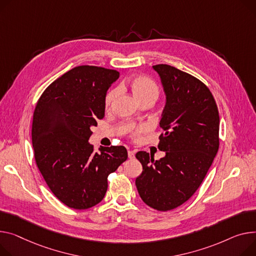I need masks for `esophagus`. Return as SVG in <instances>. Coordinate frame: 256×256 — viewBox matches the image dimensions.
<instances>
[{
  "label": "esophagus",
  "instance_id": "obj_1",
  "mask_svg": "<svg viewBox=\"0 0 256 256\" xmlns=\"http://www.w3.org/2000/svg\"><path fill=\"white\" fill-rule=\"evenodd\" d=\"M128 158L132 160L134 158V151H132V150H128Z\"/></svg>",
  "mask_w": 256,
  "mask_h": 256
}]
</instances>
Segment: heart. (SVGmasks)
<instances>
[{"instance_id":"heart-1","label":"heart","mask_w":256,"mask_h":256,"mask_svg":"<svg viewBox=\"0 0 256 256\" xmlns=\"http://www.w3.org/2000/svg\"><path fill=\"white\" fill-rule=\"evenodd\" d=\"M132 92L134 94V98H137L140 102L146 100H156L160 94V90L156 83L153 81L152 79L146 77V76H136L132 78L130 81L126 83ZM118 90L116 88H113L108 92L105 98V107L108 109L112 105L114 100L116 98ZM146 128L144 126H140L134 128L132 132V138H137L138 134L142 132H144Z\"/></svg>"}]
</instances>
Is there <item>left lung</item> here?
Listing matches in <instances>:
<instances>
[{
	"instance_id": "8db88e82",
	"label": "left lung",
	"mask_w": 256,
	"mask_h": 256,
	"mask_svg": "<svg viewBox=\"0 0 256 256\" xmlns=\"http://www.w3.org/2000/svg\"><path fill=\"white\" fill-rule=\"evenodd\" d=\"M166 94L160 126L158 160L136 154L143 166L136 186L143 202L158 211L188 200L202 184L219 148V113L210 90L198 78L168 64L152 66Z\"/></svg>"
}]
</instances>
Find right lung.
Returning <instances> with one entry per match:
<instances>
[{"instance_id": "right-lung-1", "label": "right lung", "mask_w": 256, "mask_h": 256, "mask_svg": "<svg viewBox=\"0 0 256 256\" xmlns=\"http://www.w3.org/2000/svg\"><path fill=\"white\" fill-rule=\"evenodd\" d=\"M119 72L79 66L44 90L32 116L36 164L50 190L66 206L84 210L104 198L109 174L128 158L124 146L88 143L92 128L105 116V98Z\"/></svg>"}]
</instances>
